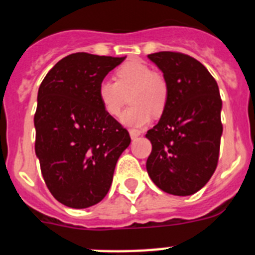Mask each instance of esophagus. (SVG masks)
<instances>
[{"label": "esophagus", "mask_w": 255, "mask_h": 255, "mask_svg": "<svg viewBox=\"0 0 255 255\" xmlns=\"http://www.w3.org/2000/svg\"><path fill=\"white\" fill-rule=\"evenodd\" d=\"M129 132H130V136H131V139H136L139 135H141L140 130H136V129H130Z\"/></svg>", "instance_id": "esophagus-1"}]
</instances>
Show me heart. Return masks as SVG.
<instances>
[{
    "label": "heart",
    "mask_w": 255,
    "mask_h": 255,
    "mask_svg": "<svg viewBox=\"0 0 255 255\" xmlns=\"http://www.w3.org/2000/svg\"><path fill=\"white\" fill-rule=\"evenodd\" d=\"M129 94V107L123 115L124 124L141 128L152 116L163 112L167 103L168 89L166 80L143 61H129L116 71V82L105 79L98 85V98L103 110L110 116H120L125 103V94Z\"/></svg>",
    "instance_id": "b5f03b06"
}]
</instances>
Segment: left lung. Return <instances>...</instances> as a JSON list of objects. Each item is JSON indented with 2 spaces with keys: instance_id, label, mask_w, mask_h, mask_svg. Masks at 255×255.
<instances>
[{
  "instance_id": "8db88e82",
  "label": "left lung",
  "mask_w": 255,
  "mask_h": 255,
  "mask_svg": "<svg viewBox=\"0 0 255 255\" xmlns=\"http://www.w3.org/2000/svg\"><path fill=\"white\" fill-rule=\"evenodd\" d=\"M163 73L167 103L148 130L147 171L168 194L191 195L206 185L218 163L222 123L217 82L198 60L180 52L148 55Z\"/></svg>"
}]
</instances>
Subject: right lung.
Masks as SVG:
<instances>
[{
  "label": "right lung",
  "instance_id": "obj_1",
  "mask_svg": "<svg viewBox=\"0 0 255 255\" xmlns=\"http://www.w3.org/2000/svg\"><path fill=\"white\" fill-rule=\"evenodd\" d=\"M125 57L78 52L43 79L34 115L35 154L51 194L70 208L106 197L129 131L103 110L98 85Z\"/></svg>",
  "mask_w": 255,
  "mask_h": 255
}]
</instances>
